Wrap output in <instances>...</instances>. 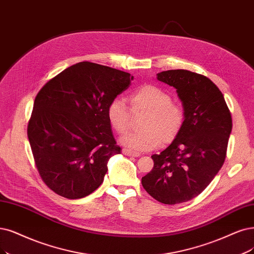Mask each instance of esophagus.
Returning <instances> with one entry per match:
<instances>
[{"label": "esophagus", "instance_id": "esophagus-1", "mask_svg": "<svg viewBox=\"0 0 254 254\" xmlns=\"http://www.w3.org/2000/svg\"><path fill=\"white\" fill-rule=\"evenodd\" d=\"M122 154L126 155V156H130V157H139V156H141V154H140V153L132 152V151H129V149H127V148L122 149Z\"/></svg>", "mask_w": 254, "mask_h": 254}]
</instances>
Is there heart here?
<instances>
[{
    "instance_id": "1",
    "label": "heart",
    "mask_w": 254,
    "mask_h": 254,
    "mask_svg": "<svg viewBox=\"0 0 254 254\" xmlns=\"http://www.w3.org/2000/svg\"><path fill=\"white\" fill-rule=\"evenodd\" d=\"M129 107L124 99H112L107 108V118L115 132L122 136L132 125L133 115L145 114L138 133H130L121 139V143L137 152L152 151L173 142L184 126L186 113L179 102L154 84H143L129 94Z\"/></svg>"
}]
</instances>
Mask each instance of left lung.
I'll list each match as a JSON object with an SVG mask.
<instances>
[{"label":"left lung","instance_id":"1","mask_svg":"<svg viewBox=\"0 0 254 254\" xmlns=\"http://www.w3.org/2000/svg\"><path fill=\"white\" fill-rule=\"evenodd\" d=\"M157 76L177 89L186 118L173 143L152 156L154 167L141 183L155 200L175 205L199 195L221 170L232 118L222 92L204 75L168 70Z\"/></svg>","mask_w":254,"mask_h":254}]
</instances>
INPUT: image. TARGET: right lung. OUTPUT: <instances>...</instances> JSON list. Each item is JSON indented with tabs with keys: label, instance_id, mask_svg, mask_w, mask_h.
Returning <instances> with one entry per match:
<instances>
[{
	"label": "right lung",
	"instance_id": "1",
	"mask_svg": "<svg viewBox=\"0 0 254 254\" xmlns=\"http://www.w3.org/2000/svg\"><path fill=\"white\" fill-rule=\"evenodd\" d=\"M133 78L124 71L81 62L37 93L27 135L42 180L55 193L80 199L103 182L109 159L121 152L107 108Z\"/></svg>",
	"mask_w": 254,
	"mask_h": 254
}]
</instances>
